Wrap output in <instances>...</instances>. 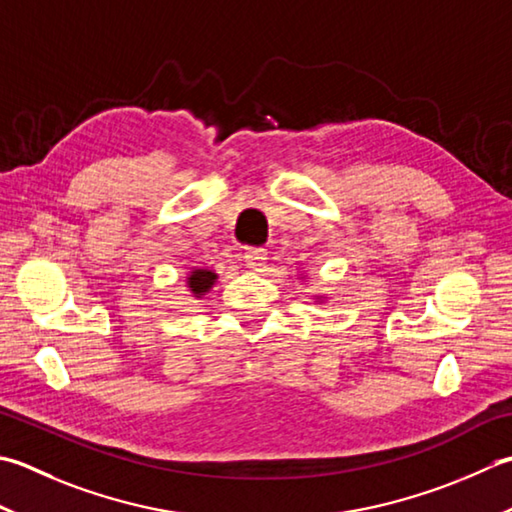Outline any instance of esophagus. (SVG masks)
<instances>
[{
	"mask_svg": "<svg viewBox=\"0 0 512 512\" xmlns=\"http://www.w3.org/2000/svg\"><path fill=\"white\" fill-rule=\"evenodd\" d=\"M244 259H246L248 268L262 270L264 264H266V259H268V253H266V248H255V246H253V248H246Z\"/></svg>",
	"mask_w": 512,
	"mask_h": 512,
	"instance_id": "obj_1",
	"label": "esophagus"
}]
</instances>
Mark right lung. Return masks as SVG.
<instances>
[{"label": "right lung", "instance_id": "right-lung-1", "mask_svg": "<svg viewBox=\"0 0 512 512\" xmlns=\"http://www.w3.org/2000/svg\"><path fill=\"white\" fill-rule=\"evenodd\" d=\"M215 279H217V275L213 273V270L197 268V270H193V273H190V277H188V288L193 290L195 297H202V295L208 293L210 288H213Z\"/></svg>", "mask_w": 512, "mask_h": 512}]
</instances>
